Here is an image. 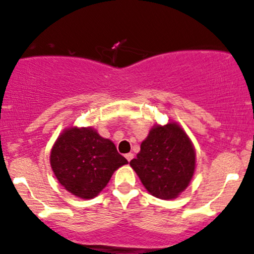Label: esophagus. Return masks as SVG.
<instances>
[{
	"instance_id": "1",
	"label": "esophagus",
	"mask_w": 254,
	"mask_h": 254,
	"mask_svg": "<svg viewBox=\"0 0 254 254\" xmlns=\"http://www.w3.org/2000/svg\"><path fill=\"white\" fill-rule=\"evenodd\" d=\"M125 159L127 160V161H131V160L133 159V154L132 153H129V154H125Z\"/></svg>"
}]
</instances>
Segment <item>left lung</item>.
I'll use <instances>...</instances> for the list:
<instances>
[{
  "mask_svg": "<svg viewBox=\"0 0 254 254\" xmlns=\"http://www.w3.org/2000/svg\"><path fill=\"white\" fill-rule=\"evenodd\" d=\"M130 166L151 196L174 199L186 190L196 170L193 143L177 122L155 124Z\"/></svg>",
  "mask_w": 254,
  "mask_h": 254,
  "instance_id": "obj_1",
  "label": "left lung"
}]
</instances>
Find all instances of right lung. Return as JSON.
I'll return each mask as SVG.
<instances>
[{
    "instance_id": "right-lung-1",
    "label": "right lung",
    "mask_w": 254,
    "mask_h": 254,
    "mask_svg": "<svg viewBox=\"0 0 254 254\" xmlns=\"http://www.w3.org/2000/svg\"><path fill=\"white\" fill-rule=\"evenodd\" d=\"M127 160L115 143L93 127L64 129L51 148L50 165L58 183L82 199L97 197Z\"/></svg>"
}]
</instances>
